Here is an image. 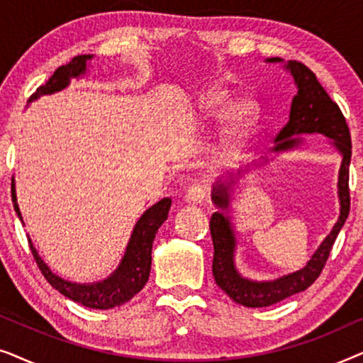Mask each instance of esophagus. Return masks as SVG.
<instances>
[{"label": "esophagus", "instance_id": "esophagus-1", "mask_svg": "<svg viewBox=\"0 0 363 363\" xmlns=\"http://www.w3.org/2000/svg\"><path fill=\"white\" fill-rule=\"evenodd\" d=\"M208 196V188L203 183H193V185L186 190V201L188 203H203Z\"/></svg>", "mask_w": 363, "mask_h": 363}]
</instances>
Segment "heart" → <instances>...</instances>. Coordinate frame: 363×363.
Segmentation results:
<instances>
[{"mask_svg": "<svg viewBox=\"0 0 363 363\" xmlns=\"http://www.w3.org/2000/svg\"><path fill=\"white\" fill-rule=\"evenodd\" d=\"M233 106H235V101L231 97H228L225 92L220 91H211L205 97V102H203L206 116L211 121H221V118H225L231 112ZM252 116H255L252 104L246 101L238 104L235 111L231 113L230 122H228L225 135H223V148L226 152L235 150L240 145L241 138L245 137V133L251 125Z\"/></svg>", "mask_w": 363, "mask_h": 363, "instance_id": "b5f03b06", "label": "heart"}]
</instances>
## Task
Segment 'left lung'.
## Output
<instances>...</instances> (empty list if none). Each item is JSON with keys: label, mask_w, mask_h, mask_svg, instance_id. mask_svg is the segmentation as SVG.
<instances>
[{"label": "left lung", "mask_w": 363, "mask_h": 363, "mask_svg": "<svg viewBox=\"0 0 363 363\" xmlns=\"http://www.w3.org/2000/svg\"><path fill=\"white\" fill-rule=\"evenodd\" d=\"M269 62L281 61L279 57L267 59ZM292 77L297 84V94L292 99L289 122L281 128L274 142V152L289 150L299 145L301 138L294 135L299 133H322L329 137L334 147L342 153V165L339 172V198H340V216L335 223L334 230L325 238L319 250L314 252L312 259L307 262L304 269L292 272L284 277L269 282H256L240 276L236 271L233 255H235V235L230 226V220L223 213H213L210 220V231L215 246L213 255V276L216 284L231 297L233 301L245 307H267L276 304L286 297H291L297 292L306 291L315 282L324 269L327 259L334 246L335 238L344 226L350 211V190H349V167L352 157L350 132L345 117L339 106L332 101L325 89L317 81L315 74L306 64L299 61L287 62ZM228 185L218 183L213 190V201L216 206L226 210L230 198H228Z\"/></svg>", "instance_id": "obj_1"}]
</instances>
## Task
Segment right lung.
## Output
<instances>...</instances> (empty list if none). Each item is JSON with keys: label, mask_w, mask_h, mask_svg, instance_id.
<instances>
[{"label": "right lung", "mask_w": 363, "mask_h": 363, "mask_svg": "<svg viewBox=\"0 0 363 363\" xmlns=\"http://www.w3.org/2000/svg\"><path fill=\"white\" fill-rule=\"evenodd\" d=\"M89 59H91V56H76L66 66L57 67L52 76L49 77V81L44 86H39L28 102L34 101L39 96H44V94L61 91L67 86L71 77H79L81 74L86 72V61H89ZM11 196L14 210H16L19 220H21V213H19V206L16 203L14 180H11ZM170 205V198H163V200L155 203L143 213L140 220L137 221L135 228H133L125 256H123L118 269L111 277H107L106 281L96 282V284H76V282L61 279L59 276L52 274L51 269L44 264V261L39 257L31 241H29V247H31L39 271L43 272V276L46 277V281L54 289L74 302L91 307V309H113V307L123 306L125 302L130 301L147 284L152 267L153 240H155L158 228L167 220Z\"/></svg>", "instance_id": "right-lung-1"}]
</instances>
